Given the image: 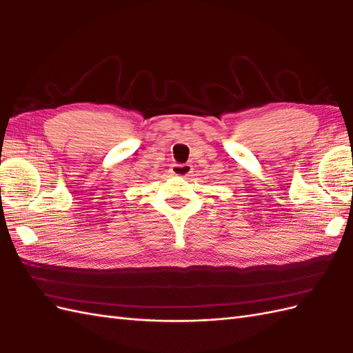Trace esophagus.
<instances>
[{
  "mask_svg": "<svg viewBox=\"0 0 353 353\" xmlns=\"http://www.w3.org/2000/svg\"><path fill=\"white\" fill-rule=\"evenodd\" d=\"M192 165L191 163H173L171 167V174L173 176H179V177H188L192 174Z\"/></svg>",
  "mask_w": 353,
  "mask_h": 353,
  "instance_id": "obj_1",
  "label": "esophagus"
}]
</instances>
